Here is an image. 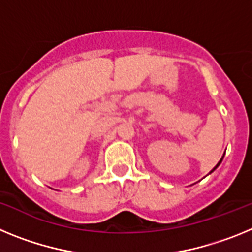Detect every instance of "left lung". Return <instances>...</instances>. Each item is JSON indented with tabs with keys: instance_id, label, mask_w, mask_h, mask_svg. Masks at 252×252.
<instances>
[{
	"instance_id": "1",
	"label": "left lung",
	"mask_w": 252,
	"mask_h": 252,
	"mask_svg": "<svg viewBox=\"0 0 252 252\" xmlns=\"http://www.w3.org/2000/svg\"><path fill=\"white\" fill-rule=\"evenodd\" d=\"M223 157H224V155H223ZM223 157H222V158H221V159H220V161H218V162H217V165H216V166H215V168H213V169H212V170L209 171L208 174H211V173H213V171H215V170H216V169H217V168H218V166H220V164H221V162H222V160H223Z\"/></svg>"
}]
</instances>
